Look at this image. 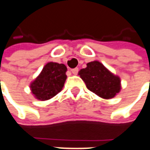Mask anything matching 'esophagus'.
I'll use <instances>...</instances> for the list:
<instances>
[{
    "mask_svg": "<svg viewBox=\"0 0 150 150\" xmlns=\"http://www.w3.org/2000/svg\"><path fill=\"white\" fill-rule=\"evenodd\" d=\"M78 71H79V69L78 68H75V69H72L71 70V72L73 75H77L78 74Z\"/></svg>",
    "mask_w": 150,
    "mask_h": 150,
    "instance_id": "1",
    "label": "esophagus"
}]
</instances>
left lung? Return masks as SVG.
Masks as SVG:
<instances>
[{
	"label": "left lung",
	"mask_w": 150,
	"mask_h": 150,
	"mask_svg": "<svg viewBox=\"0 0 150 150\" xmlns=\"http://www.w3.org/2000/svg\"><path fill=\"white\" fill-rule=\"evenodd\" d=\"M86 87L104 99L112 98L121 91V79L98 61L88 62L87 67L79 71Z\"/></svg>",
	"instance_id": "8db88e82"
}]
</instances>
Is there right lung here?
<instances>
[{"instance_id":"add662e5","label":"right lung","mask_w":150,"mask_h":150,"mask_svg":"<svg viewBox=\"0 0 150 150\" xmlns=\"http://www.w3.org/2000/svg\"><path fill=\"white\" fill-rule=\"evenodd\" d=\"M67 67L57 62L47 63L36 79L30 83L33 95L37 99H51L62 91L67 76Z\"/></svg>"}]
</instances>
